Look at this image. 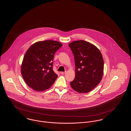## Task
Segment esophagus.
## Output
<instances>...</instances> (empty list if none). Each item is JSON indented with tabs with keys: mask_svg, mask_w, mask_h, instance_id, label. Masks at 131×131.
Masks as SVG:
<instances>
[{
	"mask_svg": "<svg viewBox=\"0 0 131 131\" xmlns=\"http://www.w3.org/2000/svg\"><path fill=\"white\" fill-rule=\"evenodd\" d=\"M60 73L61 75H65L66 73V72H61Z\"/></svg>",
	"mask_w": 131,
	"mask_h": 131,
	"instance_id": "1",
	"label": "esophagus"
}]
</instances>
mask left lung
Instances as JSON below:
<instances>
[{"label": "left lung", "instance_id": "obj_1", "mask_svg": "<svg viewBox=\"0 0 131 131\" xmlns=\"http://www.w3.org/2000/svg\"><path fill=\"white\" fill-rule=\"evenodd\" d=\"M69 46L75 58V77L70 82L72 88L79 93L91 91L101 81L104 71V60L99 50L93 44L80 40Z\"/></svg>", "mask_w": 131, "mask_h": 131}]
</instances>
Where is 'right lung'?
<instances>
[{
	"mask_svg": "<svg viewBox=\"0 0 131 131\" xmlns=\"http://www.w3.org/2000/svg\"><path fill=\"white\" fill-rule=\"evenodd\" d=\"M62 45L52 40L39 41L32 45L25 53L21 73L26 83L35 91L49 89L58 75L53 70V60Z\"/></svg>",
	"mask_w": 131,
	"mask_h": 131,
	"instance_id": "obj_1",
	"label": "right lung"
}]
</instances>
